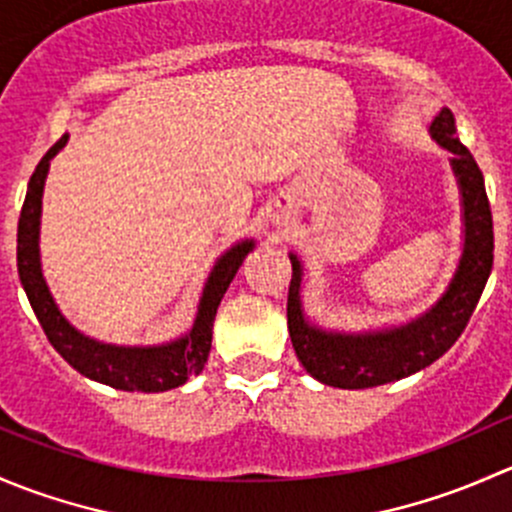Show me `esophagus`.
<instances>
[{
    "instance_id": "1",
    "label": "esophagus",
    "mask_w": 512,
    "mask_h": 512,
    "mask_svg": "<svg viewBox=\"0 0 512 512\" xmlns=\"http://www.w3.org/2000/svg\"><path fill=\"white\" fill-rule=\"evenodd\" d=\"M272 220H275V223L280 225V223H285V215H272Z\"/></svg>"
}]
</instances>
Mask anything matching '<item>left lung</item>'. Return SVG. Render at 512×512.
<instances>
[{
	"label": "left lung",
	"mask_w": 512,
	"mask_h": 512,
	"mask_svg": "<svg viewBox=\"0 0 512 512\" xmlns=\"http://www.w3.org/2000/svg\"><path fill=\"white\" fill-rule=\"evenodd\" d=\"M431 138L453 153L451 168L463 205V255L451 285L431 309L401 327L379 332H327L304 317L302 262L292 260L287 327L297 359L314 379L337 389H371L426 369L456 344L476 309L493 270V215L476 158L456 136V118L443 108L431 123Z\"/></svg>",
	"instance_id": "1"
}]
</instances>
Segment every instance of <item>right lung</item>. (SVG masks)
Listing matches in <instances>:
<instances>
[{
    "label": "right lung",
    "mask_w": 512,
    "mask_h": 512,
    "mask_svg": "<svg viewBox=\"0 0 512 512\" xmlns=\"http://www.w3.org/2000/svg\"><path fill=\"white\" fill-rule=\"evenodd\" d=\"M69 136H61L54 146L39 160L29 180L27 198H24L22 215H19L17 230V267L19 280L27 292L36 319L44 329L46 339L79 374L89 376L98 384L113 386L121 391H143V394H158V391L175 389L188 381V376L200 374L208 361L213 347V322L218 314L220 299L230 287L232 277L240 270L247 252L255 247V240H242L232 245L220 260L215 262L208 282L203 287L198 314H195L193 329L175 342L158 344V347H116L86 337L79 329L71 327L69 319L61 314L46 287L44 272L39 260V225H41V195H44V180L49 173V163L61 148L66 146Z\"/></svg>",
    "instance_id": "right-lung-1"
}]
</instances>
